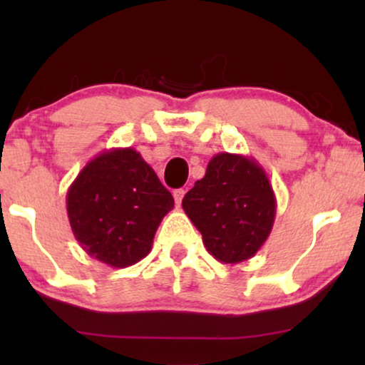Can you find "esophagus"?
I'll list each match as a JSON object with an SVG mask.
<instances>
[{
	"mask_svg": "<svg viewBox=\"0 0 365 365\" xmlns=\"http://www.w3.org/2000/svg\"><path fill=\"white\" fill-rule=\"evenodd\" d=\"M184 194H186V191H184V189H176V191L173 192V196H174V201H176L178 206H179V204H181L182 197H184Z\"/></svg>",
	"mask_w": 365,
	"mask_h": 365,
	"instance_id": "esophagus-1",
	"label": "esophagus"
}]
</instances>
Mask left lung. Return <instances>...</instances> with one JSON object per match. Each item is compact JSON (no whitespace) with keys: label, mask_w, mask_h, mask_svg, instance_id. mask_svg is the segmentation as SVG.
Masks as SVG:
<instances>
[{"label":"left lung","mask_w":365,"mask_h":365,"mask_svg":"<svg viewBox=\"0 0 365 365\" xmlns=\"http://www.w3.org/2000/svg\"><path fill=\"white\" fill-rule=\"evenodd\" d=\"M182 209L209 254L237 264L251 259L271 234L276 196L256 159L219 153L209 161L206 176L184 196Z\"/></svg>","instance_id":"left-lung-1"}]
</instances>
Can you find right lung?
Segmentation results:
<instances>
[{"label":"right lung","mask_w":365,"mask_h":365,"mask_svg":"<svg viewBox=\"0 0 365 365\" xmlns=\"http://www.w3.org/2000/svg\"><path fill=\"white\" fill-rule=\"evenodd\" d=\"M173 207L171 192L133 148L99 153L66 194L74 237L89 256L118 269L148 256Z\"/></svg>","instance_id":"add662e5"}]
</instances>
